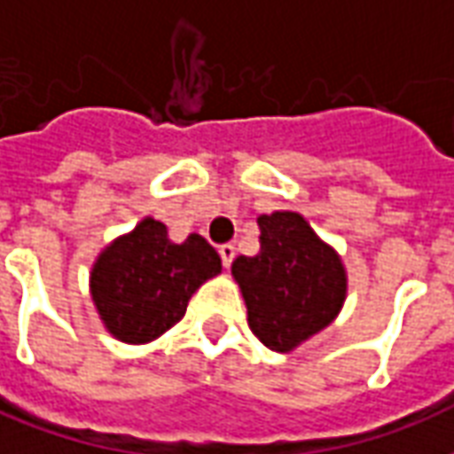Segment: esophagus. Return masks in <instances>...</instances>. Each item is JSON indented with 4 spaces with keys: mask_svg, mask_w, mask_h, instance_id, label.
I'll return each mask as SVG.
<instances>
[{
    "mask_svg": "<svg viewBox=\"0 0 454 454\" xmlns=\"http://www.w3.org/2000/svg\"><path fill=\"white\" fill-rule=\"evenodd\" d=\"M218 255H221V260H223V267H231L233 257H236V247L231 246V243H226V246L218 247Z\"/></svg>",
    "mask_w": 454,
    "mask_h": 454,
    "instance_id": "34e87169",
    "label": "esophagus"
}]
</instances>
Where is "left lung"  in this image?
<instances>
[{
  "label": "left lung",
  "mask_w": 454,
  "mask_h": 454,
  "mask_svg": "<svg viewBox=\"0 0 454 454\" xmlns=\"http://www.w3.org/2000/svg\"><path fill=\"white\" fill-rule=\"evenodd\" d=\"M257 226L260 253L236 257L231 272L246 299L250 331L270 350L289 352L333 324L348 277L338 253L301 214H262Z\"/></svg>",
  "instance_id": "obj_1"
}]
</instances>
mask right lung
<instances>
[{
    "label": "right lung",
    "mask_w": 454,
    "mask_h": 454,
    "mask_svg": "<svg viewBox=\"0 0 454 454\" xmlns=\"http://www.w3.org/2000/svg\"><path fill=\"white\" fill-rule=\"evenodd\" d=\"M218 272L221 257L204 238L177 246L165 223L143 218L97 257L90 286L114 338L150 342L182 321L192 294Z\"/></svg>",
    "instance_id": "1"
}]
</instances>
